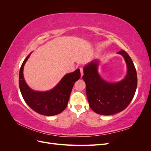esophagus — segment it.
Returning a JSON list of instances; mask_svg holds the SVG:
<instances>
[{"mask_svg":"<svg viewBox=\"0 0 151 151\" xmlns=\"http://www.w3.org/2000/svg\"><path fill=\"white\" fill-rule=\"evenodd\" d=\"M80 71H81V76H83V67H81V68H80Z\"/></svg>","mask_w":151,"mask_h":151,"instance_id":"esophagus-1","label":"esophagus"}]
</instances>
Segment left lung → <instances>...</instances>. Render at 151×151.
I'll list each match as a JSON object with an SVG mask.
<instances>
[{"instance_id": "1", "label": "left lung", "mask_w": 151, "mask_h": 151, "mask_svg": "<svg viewBox=\"0 0 151 151\" xmlns=\"http://www.w3.org/2000/svg\"><path fill=\"white\" fill-rule=\"evenodd\" d=\"M118 53L124 58L127 66L125 77L118 83H109L101 78L98 72V60L84 67L83 79L86 83L89 104L93 111L99 115H111L123 111L135 93L137 76L133 61L124 50Z\"/></svg>"}]
</instances>
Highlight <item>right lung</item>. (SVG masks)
<instances>
[{"instance_id": "right-lung-1", "label": "right lung", "mask_w": 151, "mask_h": 151, "mask_svg": "<svg viewBox=\"0 0 151 151\" xmlns=\"http://www.w3.org/2000/svg\"><path fill=\"white\" fill-rule=\"evenodd\" d=\"M30 53L22 62L19 76V85L22 96L26 104L40 115L53 116L62 112L67 106L71 91L76 82L81 77L79 68L67 74L54 88L45 92L35 91L27 85L23 76V68Z\"/></svg>"}]
</instances>
